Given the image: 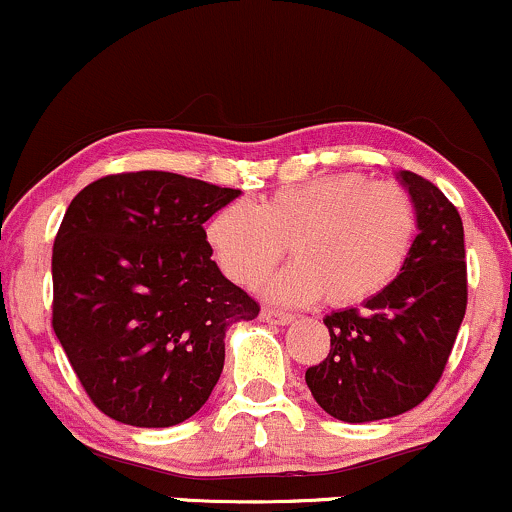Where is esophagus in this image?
<instances>
[{
	"instance_id": "esophagus-1",
	"label": "esophagus",
	"mask_w": 512,
	"mask_h": 512,
	"mask_svg": "<svg viewBox=\"0 0 512 512\" xmlns=\"http://www.w3.org/2000/svg\"><path fill=\"white\" fill-rule=\"evenodd\" d=\"M262 320H267V323H274V325H289L294 316L291 313H284V311H277V308H265L262 311Z\"/></svg>"
}]
</instances>
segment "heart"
Listing matches in <instances>:
<instances>
[{
  "instance_id": "b5f03b06",
  "label": "heart",
  "mask_w": 512,
  "mask_h": 512,
  "mask_svg": "<svg viewBox=\"0 0 512 512\" xmlns=\"http://www.w3.org/2000/svg\"><path fill=\"white\" fill-rule=\"evenodd\" d=\"M204 235L230 282L257 286L291 243L296 262L269 282L267 294L286 303L328 296L333 306H352L381 294L406 267L418 209L403 184L340 172L286 184L252 206H223Z\"/></svg>"
}]
</instances>
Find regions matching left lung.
Here are the masks:
<instances>
[{"label": "left lung", "instance_id": "left-lung-1", "mask_svg": "<svg viewBox=\"0 0 512 512\" xmlns=\"http://www.w3.org/2000/svg\"><path fill=\"white\" fill-rule=\"evenodd\" d=\"M418 209L411 257L362 308L323 318L330 352L306 369L325 413L345 423L393 418L423 403L440 381L466 313L464 226L435 184L401 172Z\"/></svg>", "mask_w": 512, "mask_h": 512}]
</instances>
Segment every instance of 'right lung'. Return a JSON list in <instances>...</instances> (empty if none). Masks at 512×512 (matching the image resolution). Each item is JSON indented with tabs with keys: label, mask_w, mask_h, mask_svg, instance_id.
<instances>
[{
	"label": "right lung",
	"mask_w": 512,
	"mask_h": 512,
	"mask_svg": "<svg viewBox=\"0 0 512 512\" xmlns=\"http://www.w3.org/2000/svg\"><path fill=\"white\" fill-rule=\"evenodd\" d=\"M238 194L143 170L106 174L67 206L53 243V330L109 418L136 428L192 418L223 372L228 325L260 313L204 235Z\"/></svg>",
	"instance_id": "1"
}]
</instances>
